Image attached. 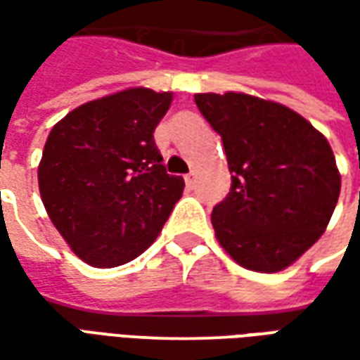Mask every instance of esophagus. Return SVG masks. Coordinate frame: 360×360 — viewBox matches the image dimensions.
<instances>
[{
  "label": "esophagus",
  "mask_w": 360,
  "mask_h": 360,
  "mask_svg": "<svg viewBox=\"0 0 360 360\" xmlns=\"http://www.w3.org/2000/svg\"><path fill=\"white\" fill-rule=\"evenodd\" d=\"M195 181H196V173L195 172H191V173H187V175H185V183H187L188 188L195 187Z\"/></svg>",
  "instance_id": "obj_1"
}]
</instances>
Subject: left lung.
<instances>
[{"label": "left lung", "mask_w": 360, "mask_h": 360, "mask_svg": "<svg viewBox=\"0 0 360 360\" xmlns=\"http://www.w3.org/2000/svg\"><path fill=\"white\" fill-rule=\"evenodd\" d=\"M221 136L229 195L212 212L219 245L243 268L279 271L320 239L341 188L322 133L285 105L241 92L196 94Z\"/></svg>", "instance_id": "obj_1"}]
</instances>
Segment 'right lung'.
I'll list each match as a JSON object with an SVG mask.
<instances>
[{
  "label": "right lung",
  "mask_w": 360,
  "mask_h": 360,
  "mask_svg": "<svg viewBox=\"0 0 360 360\" xmlns=\"http://www.w3.org/2000/svg\"><path fill=\"white\" fill-rule=\"evenodd\" d=\"M172 92L127 89L79 105L51 129L38 165L48 216L77 257L94 268L148 249L185 181L169 175L154 142Z\"/></svg>",
  "instance_id": "obj_1"
}]
</instances>
